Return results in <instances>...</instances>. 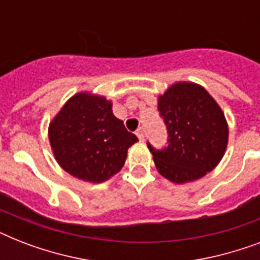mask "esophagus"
Wrapping results in <instances>:
<instances>
[{
    "mask_svg": "<svg viewBox=\"0 0 260 260\" xmlns=\"http://www.w3.org/2000/svg\"><path fill=\"white\" fill-rule=\"evenodd\" d=\"M136 135H138L139 140H144V131H143V128L140 126V128H138V131H136Z\"/></svg>",
    "mask_w": 260,
    "mask_h": 260,
    "instance_id": "obj_1",
    "label": "esophagus"
}]
</instances>
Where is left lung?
Segmentation results:
<instances>
[{"label": "left lung", "mask_w": 260, "mask_h": 260, "mask_svg": "<svg viewBox=\"0 0 260 260\" xmlns=\"http://www.w3.org/2000/svg\"><path fill=\"white\" fill-rule=\"evenodd\" d=\"M167 129V146L156 150L155 166L163 177L185 183L217 166L228 143V125L217 102L196 83L178 82L158 100Z\"/></svg>", "instance_id": "left-lung-1"}]
</instances>
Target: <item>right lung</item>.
I'll return each mask as SVG.
<instances>
[{"label": "right lung", "instance_id": "right-lung-1", "mask_svg": "<svg viewBox=\"0 0 260 260\" xmlns=\"http://www.w3.org/2000/svg\"><path fill=\"white\" fill-rule=\"evenodd\" d=\"M48 136L63 170L94 183L121 170L126 151L139 140L114 117L112 102L87 93L66 102L50 124Z\"/></svg>", "mask_w": 260, "mask_h": 260}]
</instances>
